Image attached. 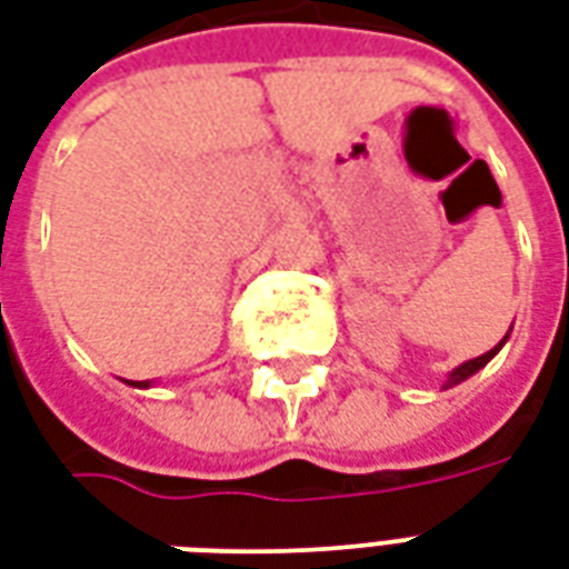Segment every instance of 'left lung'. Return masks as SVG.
<instances>
[{
	"label": "left lung",
	"mask_w": 569,
	"mask_h": 569,
	"mask_svg": "<svg viewBox=\"0 0 569 569\" xmlns=\"http://www.w3.org/2000/svg\"><path fill=\"white\" fill-rule=\"evenodd\" d=\"M505 342H507V337H505V340H501V342H498L496 349H489L487 355H480V358H475V361L459 363L457 370H453V372H450V376H448V381H445V388H453V385H459V381H466L468 376H475L477 370H483V367H487V363L492 361V358H496L498 349H501V346H505Z\"/></svg>",
	"instance_id": "left-lung-1"
}]
</instances>
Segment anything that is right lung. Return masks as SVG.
Instances as JSON below:
<instances>
[{
  "label": "right lung",
  "mask_w": 569,
  "mask_h": 569,
  "mask_svg": "<svg viewBox=\"0 0 569 569\" xmlns=\"http://www.w3.org/2000/svg\"><path fill=\"white\" fill-rule=\"evenodd\" d=\"M130 385H137V388H149V381H130Z\"/></svg>",
  "instance_id": "1"
}]
</instances>
